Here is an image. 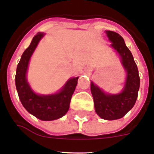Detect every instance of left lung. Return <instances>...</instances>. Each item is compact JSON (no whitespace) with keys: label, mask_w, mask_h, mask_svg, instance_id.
<instances>
[{"label":"left lung","mask_w":154,"mask_h":154,"mask_svg":"<svg viewBox=\"0 0 154 154\" xmlns=\"http://www.w3.org/2000/svg\"><path fill=\"white\" fill-rule=\"evenodd\" d=\"M106 34L126 72V81L122 91L116 94L106 93L91 82V92L97 115L106 120H114L123 117L135 105L140 89V76L133 55L123 38L114 31H106Z\"/></svg>","instance_id":"obj_1"}]
</instances>
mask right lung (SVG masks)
<instances>
[{
    "mask_svg": "<svg viewBox=\"0 0 154 154\" xmlns=\"http://www.w3.org/2000/svg\"><path fill=\"white\" fill-rule=\"evenodd\" d=\"M44 36V33L37 34L21 55L16 70L15 85L24 109L41 120L51 121L62 117L69 111L71 98L77 85L79 76L69 79L62 89L54 94L40 95L34 92L27 79V72L31 55Z\"/></svg>",
    "mask_w": 154,
    "mask_h": 154,
    "instance_id": "right-lung-1",
    "label": "right lung"
}]
</instances>
